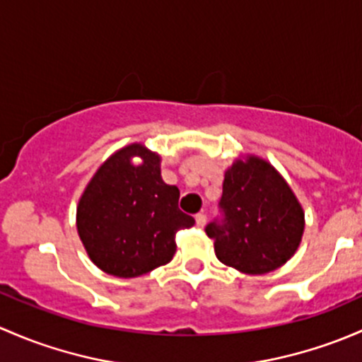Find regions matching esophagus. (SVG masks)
Instances as JSON below:
<instances>
[{
    "mask_svg": "<svg viewBox=\"0 0 362 362\" xmlns=\"http://www.w3.org/2000/svg\"><path fill=\"white\" fill-rule=\"evenodd\" d=\"M195 221H197V226H200V228H202V226L207 223V216L204 214V212H199V214L195 216Z\"/></svg>",
    "mask_w": 362,
    "mask_h": 362,
    "instance_id": "34e87169",
    "label": "esophagus"
}]
</instances>
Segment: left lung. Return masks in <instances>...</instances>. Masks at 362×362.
<instances>
[{
  "label": "left lung",
  "instance_id": "left-lung-1",
  "mask_svg": "<svg viewBox=\"0 0 362 362\" xmlns=\"http://www.w3.org/2000/svg\"><path fill=\"white\" fill-rule=\"evenodd\" d=\"M219 216L206 226L221 263L244 274H268L294 255L303 211L291 188L264 160L251 156L226 170Z\"/></svg>",
  "mask_w": 362,
  "mask_h": 362
}]
</instances>
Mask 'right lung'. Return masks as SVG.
I'll return each mask as SVG.
<instances>
[{
    "instance_id": "right-lung-1",
    "label": "right lung",
    "mask_w": 362,
    "mask_h": 362,
    "mask_svg": "<svg viewBox=\"0 0 362 362\" xmlns=\"http://www.w3.org/2000/svg\"><path fill=\"white\" fill-rule=\"evenodd\" d=\"M132 156L144 160L141 166L133 165ZM177 202V186L160 176V156L132 144L107 158L88 182L78 204V233L100 270L137 277L169 263L177 232L195 225Z\"/></svg>"
}]
</instances>
